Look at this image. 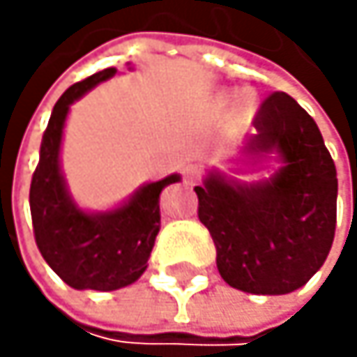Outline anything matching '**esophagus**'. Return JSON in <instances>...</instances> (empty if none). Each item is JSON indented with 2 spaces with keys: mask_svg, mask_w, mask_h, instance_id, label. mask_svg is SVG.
Instances as JSON below:
<instances>
[{
  "mask_svg": "<svg viewBox=\"0 0 357 357\" xmlns=\"http://www.w3.org/2000/svg\"><path fill=\"white\" fill-rule=\"evenodd\" d=\"M199 173H201V169L197 165H186V169H184V180H186L188 186H195L199 182Z\"/></svg>",
  "mask_w": 357,
  "mask_h": 357,
  "instance_id": "34e87169",
  "label": "esophagus"
}]
</instances>
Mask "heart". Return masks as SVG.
Returning a JSON list of instances; mask_svg holds the SVG:
<instances>
[{
  "instance_id": "1",
  "label": "heart",
  "mask_w": 357,
  "mask_h": 357,
  "mask_svg": "<svg viewBox=\"0 0 357 357\" xmlns=\"http://www.w3.org/2000/svg\"><path fill=\"white\" fill-rule=\"evenodd\" d=\"M233 109H236V115L242 117V119H248L252 117V113L257 111V96L248 89L240 91L236 96V102H233Z\"/></svg>"
}]
</instances>
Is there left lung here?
Wrapping results in <instances>:
<instances>
[{
	"label": "left lung",
	"mask_w": 357,
	"mask_h": 357,
	"mask_svg": "<svg viewBox=\"0 0 357 357\" xmlns=\"http://www.w3.org/2000/svg\"><path fill=\"white\" fill-rule=\"evenodd\" d=\"M252 126L240 165L259 171L276 160L278 167L257 182L208 171L195 186L199 220L214 240L227 284L255 296H284L328 259L336 229V167L314 119L284 91L268 96Z\"/></svg>",
	"instance_id": "obj_1"
}]
</instances>
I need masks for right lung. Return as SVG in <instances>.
<instances>
[{
	"instance_id": "right-lung-1",
	"label": "right lung",
	"mask_w": 357,
	"mask_h": 357,
	"mask_svg": "<svg viewBox=\"0 0 357 357\" xmlns=\"http://www.w3.org/2000/svg\"><path fill=\"white\" fill-rule=\"evenodd\" d=\"M115 73L117 68H105L63 91L45 130L40 162L29 188L38 248L51 270L81 291H115L141 278L160 231V192L182 180L171 173L165 180L147 182L124 203L105 212L79 208L68 192L59 160L68 111L73 102Z\"/></svg>"
}]
</instances>
